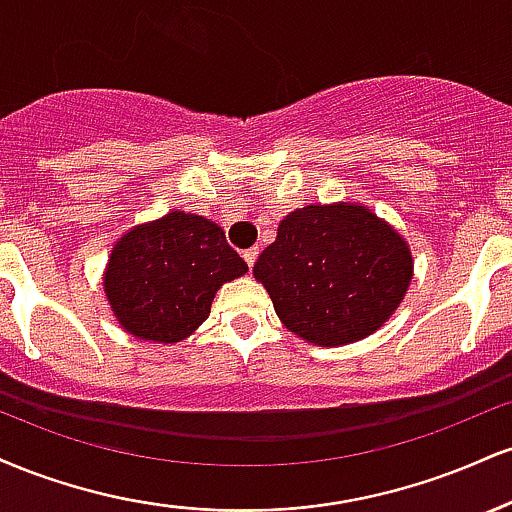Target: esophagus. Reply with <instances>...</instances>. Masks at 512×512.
<instances>
[{
    "label": "esophagus",
    "mask_w": 512,
    "mask_h": 512,
    "mask_svg": "<svg viewBox=\"0 0 512 512\" xmlns=\"http://www.w3.org/2000/svg\"><path fill=\"white\" fill-rule=\"evenodd\" d=\"M243 260L248 262V267H252V264L257 262V248H250V250H245V252H243Z\"/></svg>",
    "instance_id": "esophagus-1"
}]
</instances>
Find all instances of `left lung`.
<instances>
[{"label": "left lung", "instance_id": "1", "mask_svg": "<svg viewBox=\"0 0 512 512\" xmlns=\"http://www.w3.org/2000/svg\"><path fill=\"white\" fill-rule=\"evenodd\" d=\"M276 315L315 346H344L385 325L407 296V238L358 202L291 211L252 267Z\"/></svg>", "mask_w": 512, "mask_h": 512}]
</instances>
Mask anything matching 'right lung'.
I'll return each instance as SVG.
<instances>
[{"label":"right lung","mask_w":512,"mask_h":512,"mask_svg":"<svg viewBox=\"0 0 512 512\" xmlns=\"http://www.w3.org/2000/svg\"><path fill=\"white\" fill-rule=\"evenodd\" d=\"M245 272L221 226L173 209L115 240L103 291L117 325L134 339L178 344L207 320L216 291Z\"/></svg>","instance_id":"add662e5"}]
</instances>
